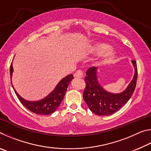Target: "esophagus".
<instances>
[{
	"label": "esophagus",
	"mask_w": 151,
	"mask_h": 151,
	"mask_svg": "<svg viewBox=\"0 0 151 151\" xmlns=\"http://www.w3.org/2000/svg\"><path fill=\"white\" fill-rule=\"evenodd\" d=\"M74 76H75V78H81L83 76V73L82 72V71L80 70H77L75 73V75H74Z\"/></svg>",
	"instance_id": "1"
}]
</instances>
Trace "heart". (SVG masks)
<instances>
[{
	"label": "heart",
	"instance_id": "1",
	"mask_svg": "<svg viewBox=\"0 0 151 151\" xmlns=\"http://www.w3.org/2000/svg\"><path fill=\"white\" fill-rule=\"evenodd\" d=\"M91 50L95 53H101L105 52L102 55L101 60L103 63H109L116 57V52L113 48H110L109 44L104 42L96 41L93 43L91 47Z\"/></svg>",
	"mask_w": 151,
	"mask_h": 151
}]
</instances>
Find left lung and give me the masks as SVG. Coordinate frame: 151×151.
I'll return each mask as SVG.
<instances>
[{
    "instance_id": "1",
    "label": "left lung",
    "mask_w": 151,
    "mask_h": 151,
    "mask_svg": "<svg viewBox=\"0 0 151 151\" xmlns=\"http://www.w3.org/2000/svg\"><path fill=\"white\" fill-rule=\"evenodd\" d=\"M134 74L131 83L124 91L112 93L106 91L99 83L96 67H91L86 71L85 81L86 88L83 99L93 113L99 116L111 115L126 104L134 93L137 80V66L135 60H131Z\"/></svg>"
}]
</instances>
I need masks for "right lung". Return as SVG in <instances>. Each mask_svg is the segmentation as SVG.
<instances>
[{
  "label": "right lung",
  "mask_w": 151,
  "mask_h": 151,
  "mask_svg": "<svg viewBox=\"0 0 151 151\" xmlns=\"http://www.w3.org/2000/svg\"><path fill=\"white\" fill-rule=\"evenodd\" d=\"M12 73H13V67H12V63L11 67H10V74H11V80ZM73 78V75L66 76V77L63 78L62 80L60 81L54 90L50 94H48L47 96H45L42 99H40V100L35 101H27L22 98L15 90L13 85H12V86L20 103L23 104L27 109L36 114L47 115V114L53 113L58 108L63 99H64V96H65L68 86L69 85L70 81Z\"/></svg>",
  "instance_id": "1"
}]
</instances>
